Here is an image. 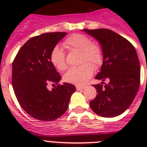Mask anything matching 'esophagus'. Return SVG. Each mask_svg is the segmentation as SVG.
I'll list each match as a JSON object with an SVG mask.
<instances>
[{
	"label": "esophagus",
	"instance_id": "obj_1",
	"mask_svg": "<svg viewBox=\"0 0 147 147\" xmlns=\"http://www.w3.org/2000/svg\"><path fill=\"white\" fill-rule=\"evenodd\" d=\"M76 90H83L84 88H85V87L80 86V85H76Z\"/></svg>",
	"mask_w": 147,
	"mask_h": 147
}]
</instances>
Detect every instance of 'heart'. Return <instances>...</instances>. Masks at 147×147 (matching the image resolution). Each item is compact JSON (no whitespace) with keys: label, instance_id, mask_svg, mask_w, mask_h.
<instances>
[{"label":"heart","instance_id":"1","mask_svg":"<svg viewBox=\"0 0 147 147\" xmlns=\"http://www.w3.org/2000/svg\"><path fill=\"white\" fill-rule=\"evenodd\" d=\"M62 46L69 51H80V62L82 63L68 70L64 75V80L76 85H84L93 75V66L97 68L102 65L104 58L102 46L98 42H91L88 36L82 34H73L68 36L62 42ZM50 60L57 71H63L67 68L65 55L59 46L53 48Z\"/></svg>","mask_w":147,"mask_h":147}]
</instances>
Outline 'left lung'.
<instances>
[{
	"mask_svg": "<svg viewBox=\"0 0 147 147\" xmlns=\"http://www.w3.org/2000/svg\"><path fill=\"white\" fill-rule=\"evenodd\" d=\"M96 39L103 50L101 71L96 80H108L93 86L98 94L90 102L95 113L102 117H115L130 106L140 86V62L129 41L107 28L83 29Z\"/></svg>",
	"mask_w": 147,
	"mask_h": 147,
	"instance_id": "1",
	"label": "left lung"
}]
</instances>
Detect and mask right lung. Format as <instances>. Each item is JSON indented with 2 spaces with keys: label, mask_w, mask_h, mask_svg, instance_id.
<instances>
[{
  "label": "right lung",
  "mask_w": 147,
  "mask_h": 147,
  "mask_svg": "<svg viewBox=\"0 0 147 147\" xmlns=\"http://www.w3.org/2000/svg\"><path fill=\"white\" fill-rule=\"evenodd\" d=\"M67 34L50 32L35 36L19 50L12 63V84L18 102L26 112L35 119L54 121L66 112L74 85H59L61 76L50 60L53 48ZM49 84L58 85L51 91Z\"/></svg>",
  "instance_id": "obj_1"
}]
</instances>
